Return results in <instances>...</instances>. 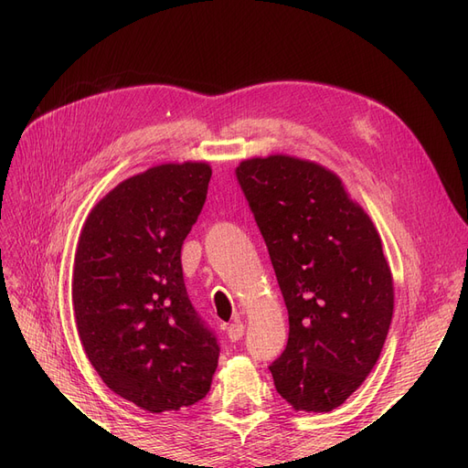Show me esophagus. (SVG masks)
<instances>
[{"mask_svg": "<svg viewBox=\"0 0 468 468\" xmlns=\"http://www.w3.org/2000/svg\"><path fill=\"white\" fill-rule=\"evenodd\" d=\"M226 335H229L230 342H238V339L244 335V324L238 322V320L232 322L229 328H226Z\"/></svg>", "mask_w": 468, "mask_h": 468, "instance_id": "1", "label": "esophagus"}]
</instances>
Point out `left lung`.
Returning a JSON list of instances; mask_svg holds the SVG:
<instances>
[{
  "instance_id": "obj_1",
  "label": "left lung",
  "mask_w": 468,
  "mask_h": 468,
  "mask_svg": "<svg viewBox=\"0 0 468 468\" xmlns=\"http://www.w3.org/2000/svg\"><path fill=\"white\" fill-rule=\"evenodd\" d=\"M236 179L289 310V342L269 365L294 410L330 412L375 367L394 289L378 232L328 169L291 155L251 158Z\"/></svg>"
}]
</instances>
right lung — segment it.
Returning <instances> with one entry per match:
<instances>
[{"label": "right lung", "instance_id": "add662e5", "mask_svg": "<svg viewBox=\"0 0 468 468\" xmlns=\"http://www.w3.org/2000/svg\"><path fill=\"white\" fill-rule=\"evenodd\" d=\"M210 174L201 162L150 167L105 195L80 234V342L105 385L152 414L205 399L218 365V339L191 304L181 267Z\"/></svg>", "mask_w": 468, "mask_h": 468}]
</instances>
